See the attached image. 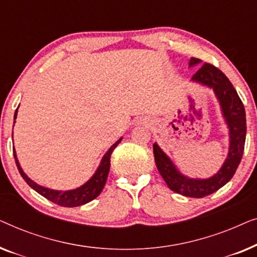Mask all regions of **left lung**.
Instances as JSON below:
<instances>
[{"instance_id": "obj_1", "label": "left lung", "mask_w": 257, "mask_h": 257, "mask_svg": "<svg viewBox=\"0 0 257 257\" xmlns=\"http://www.w3.org/2000/svg\"><path fill=\"white\" fill-rule=\"evenodd\" d=\"M201 63V59L192 57L189 59L188 66L193 68ZM191 82L212 89L219 101L221 114L227 125L229 137V147L226 160L223 161L220 170L212 177L206 179L189 178L178 170L171 158L160 149L157 143L153 144V153L158 171L171 191L188 198H203L223 187L233 178L240 165L247 132L245 111L233 84L215 66L205 63L192 77Z\"/></svg>"}]
</instances>
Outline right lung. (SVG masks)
Instances as JSON below:
<instances>
[{
  "label": "right lung",
  "instance_id": "1",
  "mask_svg": "<svg viewBox=\"0 0 257 257\" xmlns=\"http://www.w3.org/2000/svg\"><path fill=\"white\" fill-rule=\"evenodd\" d=\"M19 110V107H17ZM17 110L15 111V115H14V119L17 117ZM15 124V121H14ZM122 137H120L117 142H115L113 145H112L110 149L107 150V152L104 154V157L101 158L100 164L98 168L94 172L92 177H91L89 180H87L85 184H83L79 187L75 189H69V191H57V189H51L48 187H44V186H41L35 182L34 180L28 177V175L24 173V171L21 167L20 161L17 159L15 147H14V157H15L16 166L19 168L20 174L22 175V178L26 180L28 185L30 186L31 188L35 189L38 194L44 196L45 199L50 200L51 202L56 203V205H59L62 207H78L82 205H85V203L92 201L93 199H96L98 195L100 194L101 191H103L105 184H106L108 172H110V158L111 154L113 152V150L117 147L119 143L121 142Z\"/></svg>",
  "mask_w": 257,
  "mask_h": 257
}]
</instances>
